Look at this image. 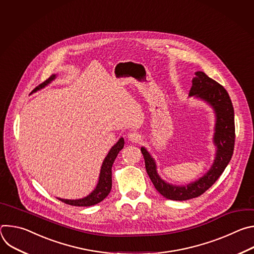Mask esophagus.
<instances>
[{
  "instance_id": "34e87169",
  "label": "esophagus",
  "mask_w": 254,
  "mask_h": 254,
  "mask_svg": "<svg viewBox=\"0 0 254 254\" xmlns=\"http://www.w3.org/2000/svg\"><path fill=\"white\" fill-rule=\"evenodd\" d=\"M127 138H128L129 141L136 143V142H139V141H140L141 136H140V134L137 133V132H130V133H128Z\"/></svg>"
}]
</instances>
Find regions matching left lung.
I'll list each match as a JSON object with an SVG mask.
<instances>
[{
	"label": "left lung",
	"mask_w": 254,
	"mask_h": 254,
	"mask_svg": "<svg viewBox=\"0 0 254 254\" xmlns=\"http://www.w3.org/2000/svg\"><path fill=\"white\" fill-rule=\"evenodd\" d=\"M189 96L206 102L215 114L213 143L216 148L214 162L207 173L184 186L173 185L163 180L158 171L155 159L148 150L141 147L147 173L157 191L165 198L175 201H185L199 197L206 192L224 172L229 164L235 141L234 110L226 89L218 82L208 77L204 72H195Z\"/></svg>",
	"instance_id": "obj_1"
}]
</instances>
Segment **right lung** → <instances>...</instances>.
Segmentation results:
<instances>
[{
  "instance_id": "add662e5",
  "label": "right lung",
  "mask_w": 254,
  "mask_h": 254,
  "mask_svg": "<svg viewBox=\"0 0 254 254\" xmlns=\"http://www.w3.org/2000/svg\"><path fill=\"white\" fill-rule=\"evenodd\" d=\"M55 78H56V74L51 75L46 81H44L42 84L38 85L32 92H36V91L44 88L49 83H51ZM124 146H125V139H124V137H121L115 146L110 150V152H108V154L104 158L101 168H100L97 185L89 195H87L86 197H83L81 199H75V200L61 199V198H58V199L66 204H69L72 206H81V207L92 206V205H95V204L101 202L108 194H110V192L112 190V185H113L112 168H113L116 158L118 157L120 151L123 150Z\"/></svg>"
}]
</instances>
